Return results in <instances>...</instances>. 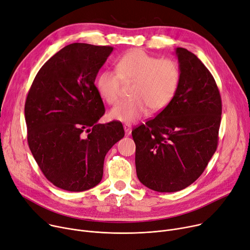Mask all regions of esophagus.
Wrapping results in <instances>:
<instances>
[{
    "label": "esophagus",
    "instance_id": "obj_1",
    "mask_svg": "<svg viewBox=\"0 0 250 250\" xmlns=\"http://www.w3.org/2000/svg\"><path fill=\"white\" fill-rule=\"evenodd\" d=\"M124 128L125 131V135H127V136L130 135V132H131V125L130 124H125Z\"/></svg>",
    "mask_w": 250,
    "mask_h": 250
}]
</instances>
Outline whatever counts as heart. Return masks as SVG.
<instances>
[{"label":"heart","mask_w":250,"mask_h":250,"mask_svg":"<svg viewBox=\"0 0 250 250\" xmlns=\"http://www.w3.org/2000/svg\"><path fill=\"white\" fill-rule=\"evenodd\" d=\"M181 82V69L176 61L159 58L142 49H132L116 62V71L104 70L95 86L108 104L119 102L123 83L131 84L129 101L115 105L109 118L123 123H134L149 108L158 112L167 107L175 97Z\"/></svg>","instance_id":"obj_1"}]
</instances>
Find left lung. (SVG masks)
Segmentation results:
<instances>
[{
	"label": "left lung",
	"mask_w": 250,
	"mask_h": 250,
	"mask_svg": "<svg viewBox=\"0 0 250 250\" xmlns=\"http://www.w3.org/2000/svg\"><path fill=\"white\" fill-rule=\"evenodd\" d=\"M181 82L157 116L131 131L136 169L143 185L177 192L202 175L218 145L222 103L206 66L185 48L176 49Z\"/></svg>",
	"instance_id": "1"
}]
</instances>
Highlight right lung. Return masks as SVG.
I'll return each instance as SVG.
<instances>
[{
	"label": "right lung",
	"mask_w": 250,
	"mask_h": 250,
	"mask_svg": "<svg viewBox=\"0 0 250 250\" xmlns=\"http://www.w3.org/2000/svg\"><path fill=\"white\" fill-rule=\"evenodd\" d=\"M112 50L86 43L65 46L42 66L28 92V145L44 176L60 189L95 187L106 153L125 136L121 122L97 123L105 109L94 81Z\"/></svg>",
	"instance_id": "add662e5"
}]
</instances>
